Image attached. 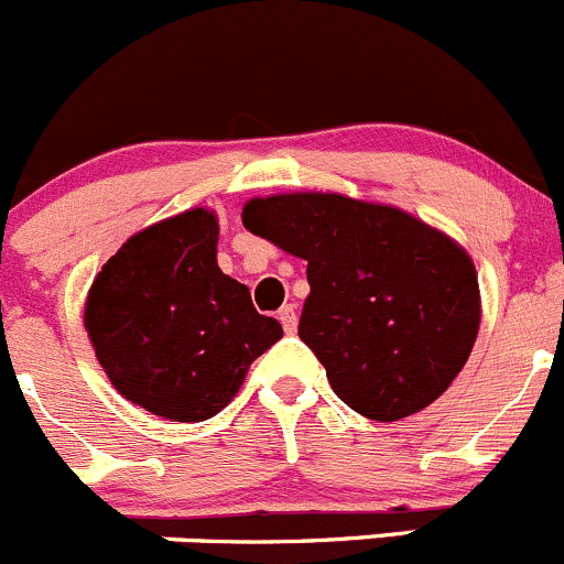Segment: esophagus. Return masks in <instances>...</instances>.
I'll return each instance as SVG.
<instances>
[{
  "label": "esophagus",
  "mask_w": 564,
  "mask_h": 564,
  "mask_svg": "<svg viewBox=\"0 0 564 564\" xmlns=\"http://www.w3.org/2000/svg\"><path fill=\"white\" fill-rule=\"evenodd\" d=\"M280 323H282V328L288 334L295 332V326H299V315H295V306L293 304H284L282 306V310H280Z\"/></svg>",
  "instance_id": "1"
}]
</instances>
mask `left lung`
Instances as JSON below:
<instances>
[{
  "label": "left lung",
  "instance_id": "8db88e82",
  "mask_svg": "<svg viewBox=\"0 0 564 564\" xmlns=\"http://www.w3.org/2000/svg\"><path fill=\"white\" fill-rule=\"evenodd\" d=\"M241 219L306 260L299 337L345 405L394 422L447 392L479 328L477 271L453 238L343 194L249 199Z\"/></svg>",
  "mask_w": 564,
  "mask_h": 564
}]
</instances>
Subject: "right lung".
I'll return each mask as SVG.
<instances>
[{
	"mask_svg": "<svg viewBox=\"0 0 564 564\" xmlns=\"http://www.w3.org/2000/svg\"><path fill=\"white\" fill-rule=\"evenodd\" d=\"M219 221L194 208L128 238L95 276L85 326L117 392L175 422L225 409L282 337L216 265Z\"/></svg>",
	"mask_w": 564,
	"mask_h": 564,
	"instance_id": "right-lung-1",
	"label": "right lung"
}]
</instances>
